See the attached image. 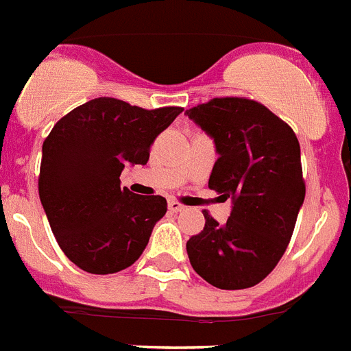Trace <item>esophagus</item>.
<instances>
[{
  "instance_id": "obj_1",
  "label": "esophagus",
  "mask_w": 351,
  "mask_h": 351,
  "mask_svg": "<svg viewBox=\"0 0 351 351\" xmlns=\"http://www.w3.org/2000/svg\"><path fill=\"white\" fill-rule=\"evenodd\" d=\"M169 209L172 213H179V211H182V209H184V206H182L179 200H169Z\"/></svg>"
}]
</instances>
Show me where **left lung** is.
Wrapping results in <instances>:
<instances>
[{
  "mask_svg": "<svg viewBox=\"0 0 351 351\" xmlns=\"http://www.w3.org/2000/svg\"><path fill=\"white\" fill-rule=\"evenodd\" d=\"M215 138L218 160L208 186L232 199L226 223L206 226L186 243L197 274L220 289H247L271 274L286 252L304 204L300 143L265 104L215 97L186 110Z\"/></svg>",
  "mask_w": 351,
  "mask_h": 351,
  "instance_id": "8db88e82",
  "label": "left lung"
}]
</instances>
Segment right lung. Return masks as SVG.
<instances>
[{"label":"right lung","mask_w":351,"mask_h":351,"mask_svg":"<svg viewBox=\"0 0 351 351\" xmlns=\"http://www.w3.org/2000/svg\"><path fill=\"white\" fill-rule=\"evenodd\" d=\"M182 112L92 99L55 124L42 145L38 197L65 256L88 274L133 265L167 213L161 195L121 188L125 163L145 165L154 138Z\"/></svg>","instance_id":"1"}]
</instances>
